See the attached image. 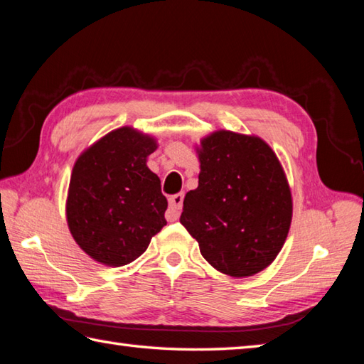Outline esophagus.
Returning <instances> with one entry per match:
<instances>
[{
    "label": "esophagus",
    "instance_id": "esophagus-1",
    "mask_svg": "<svg viewBox=\"0 0 364 364\" xmlns=\"http://www.w3.org/2000/svg\"><path fill=\"white\" fill-rule=\"evenodd\" d=\"M183 194H175L168 198V210L166 213V218L168 222H175L180 218L181 208H183Z\"/></svg>",
    "mask_w": 364,
    "mask_h": 364
}]
</instances>
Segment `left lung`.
I'll use <instances>...</instances> for the list:
<instances>
[{
    "instance_id": "8db88e82",
    "label": "left lung",
    "mask_w": 364,
    "mask_h": 364,
    "mask_svg": "<svg viewBox=\"0 0 364 364\" xmlns=\"http://www.w3.org/2000/svg\"><path fill=\"white\" fill-rule=\"evenodd\" d=\"M198 188L180 222L219 272L242 278L272 262L288 236L291 189L272 149L257 136L215 131L197 150Z\"/></svg>"
}]
</instances>
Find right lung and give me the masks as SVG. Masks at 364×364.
<instances>
[{
	"label": "right lung",
	"instance_id": "right-lung-1",
	"mask_svg": "<svg viewBox=\"0 0 364 364\" xmlns=\"http://www.w3.org/2000/svg\"><path fill=\"white\" fill-rule=\"evenodd\" d=\"M156 141L123 127L100 139L76 159L67 197L70 233L90 258L125 266L146 250L166 225L167 198L146 156Z\"/></svg>",
	"mask_w": 364,
	"mask_h": 364
}]
</instances>
